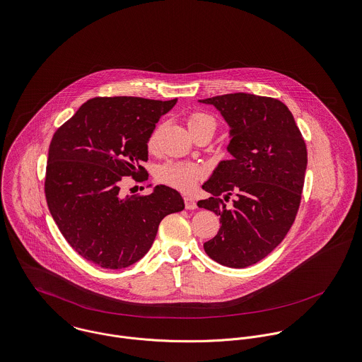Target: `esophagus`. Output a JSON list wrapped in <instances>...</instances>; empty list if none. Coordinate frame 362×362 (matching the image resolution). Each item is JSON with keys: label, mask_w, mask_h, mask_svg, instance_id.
I'll return each mask as SVG.
<instances>
[{"label": "esophagus", "mask_w": 362, "mask_h": 362, "mask_svg": "<svg viewBox=\"0 0 362 362\" xmlns=\"http://www.w3.org/2000/svg\"><path fill=\"white\" fill-rule=\"evenodd\" d=\"M183 200H185V207H186V210H194V209L197 207V204H196V202H194L193 197L186 196V197H183Z\"/></svg>", "instance_id": "esophagus-1"}]
</instances>
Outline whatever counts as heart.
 <instances>
[{
  "label": "heart",
  "mask_w": 362,
  "mask_h": 362,
  "mask_svg": "<svg viewBox=\"0 0 362 362\" xmlns=\"http://www.w3.org/2000/svg\"><path fill=\"white\" fill-rule=\"evenodd\" d=\"M187 126L193 136L209 132L211 134L217 130V120L204 112H192L186 117ZM158 141V130H153L148 139V149L152 151ZM204 170L200 166L183 163V162H168L158 169L156 177L160 183L177 189L180 192H192L197 182L203 179Z\"/></svg>",
  "instance_id": "b5f03b06"
}]
</instances>
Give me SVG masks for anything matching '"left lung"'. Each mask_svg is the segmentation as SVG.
<instances>
[{
  "mask_svg": "<svg viewBox=\"0 0 362 362\" xmlns=\"http://www.w3.org/2000/svg\"><path fill=\"white\" fill-rule=\"evenodd\" d=\"M214 105L230 127L228 151L203 189L213 194L199 207L219 216L206 253L233 269L252 266L286 238L299 210L308 152L288 107L279 99L226 93L200 100ZM238 199L226 208L220 196Z\"/></svg>",
  "mask_w": 362,
  "mask_h": 362,
  "instance_id": "obj_1",
  "label": "left lung"
}]
</instances>
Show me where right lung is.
<instances>
[{
	"label": "right lung",
	"mask_w": 362,
	"mask_h": 362,
	"mask_svg": "<svg viewBox=\"0 0 362 362\" xmlns=\"http://www.w3.org/2000/svg\"><path fill=\"white\" fill-rule=\"evenodd\" d=\"M177 99L93 98L54 133L45 194L50 214L74 250L103 269L120 270L149 250L159 222L185 209L182 196L156 186L123 196L126 176L148 177V139Z\"/></svg>",
	"instance_id": "right-lung-1"
}]
</instances>
